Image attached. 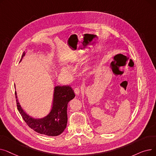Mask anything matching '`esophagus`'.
<instances>
[{"label":"esophagus","instance_id":"34e87169","mask_svg":"<svg viewBox=\"0 0 156 156\" xmlns=\"http://www.w3.org/2000/svg\"><path fill=\"white\" fill-rule=\"evenodd\" d=\"M74 92H75L76 95H79L80 93V90L79 88H75V90H74Z\"/></svg>","mask_w":156,"mask_h":156}]
</instances>
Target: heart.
Listing matches in <instances>:
<instances>
[{
  "instance_id": "1",
  "label": "heart",
  "mask_w": 156,
  "mask_h": 156,
  "mask_svg": "<svg viewBox=\"0 0 156 156\" xmlns=\"http://www.w3.org/2000/svg\"><path fill=\"white\" fill-rule=\"evenodd\" d=\"M61 71L63 73H65V74H68V75H69V74H70V70L67 67H63L61 68Z\"/></svg>"
}]
</instances>
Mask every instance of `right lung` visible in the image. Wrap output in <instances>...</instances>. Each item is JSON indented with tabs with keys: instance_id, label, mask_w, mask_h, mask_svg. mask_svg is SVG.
Returning <instances> with one entry per match:
<instances>
[{
	"instance_id": "1",
	"label": "right lung",
	"mask_w": 156,
	"mask_h": 156,
	"mask_svg": "<svg viewBox=\"0 0 156 156\" xmlns=\"http://www.w3.org/2000/svg\"><path fill=\"white\" fill-rule=\"evenodd\" d=\"M24 54L25 52H23L20 61L23 58ZM15 95L17 108L23 119L28 126L36 132L47 136H54L61 134L66 128L68 104L75 97V94L71 87L58 85L54 88L52 110L47 116L41 119H35L28 115L20 105L16 92Z\"/></svg>"
}]
</instances>
